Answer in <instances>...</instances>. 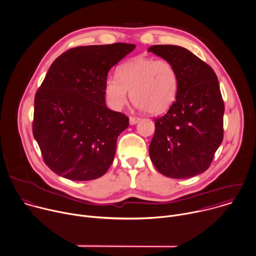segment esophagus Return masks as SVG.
<instances>
[{
  "label": "esophagus",
  "mask_w": 256,
  "mask_h": 256,
  "mask_svg": "<svg viewBox=\"0 0 256 256\" xmlns=\"http://www.w3.org/2000/svg\"><path fill=\"white\" fill-rule=\"evenodd\" d=\"M129 121H130V125H135L137 122L140 121V118H138V117H130Z\"/></svg>",
  "instance_id": "obj_1"
}]
</instances>
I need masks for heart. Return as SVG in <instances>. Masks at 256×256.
Listing matches in <instances>:
<instances>
[{
	"mask_svg": "<svg viewBox=\"0 0 256 256\" xmlns=\"http://www.w3.org/2000/svg\"><path fill=\"white\" fill-rule=\"evenodd\" d=\"M178 90V75L174 66L166 60L136 57L122 64L117 76L110 75L105 81L104 94L114 110L133 103L151 115L166 112L174 103Z\"/></svg>",
	"mask_w": 256,
	"mask_h": 256,
	"instance_id": "obj_1",
	"label": "heart"
}]
</instances>
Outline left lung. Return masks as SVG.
Masks as SVG:
<instances>
[{
	"instance_id": "obj_1",
	"label": "left lung",
	"mask_w": 256,
	"mask_h": 256,
	"mask_svg": "<svg viewBox=\"0 0 256 256\" xmlns=\"http://www.w3.org/2000/svg\"><path fill=\"white\" fill-rule=\"evenodd\" d=\"M148 52L169 61L178 75L175 102L165 115L154 119L150 159L161 174L170 178L201 174L223 140L224 104L217 76L185 48L154 45Z\"/></svg>"
}]
</instances>
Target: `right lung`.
<instances>
[{"mask_svg": "<svg viewBox=\"0 0 256 256\" xmlns=\"http://www.w3.org/2000/svg\"><path fill=\"white\" fill-rule=\"evenodd\" d=\"M135 48L126 43L76 47L51 65L35 96L33 134L44 162L59 176L93 180L112 164L129 118L107 108L105 81Z\"/></svg>", "mask_w": 256, "mask_h": 256, "instance_id": "add662e5", "label": "right lung"}]
</instances>
